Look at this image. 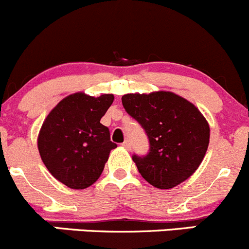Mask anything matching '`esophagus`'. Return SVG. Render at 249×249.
Returning <instances> with one entry per match:
<instances>
[{
	"mask_svg": "<svg viewBox=\"0 0 249 249\" xmlns=\"http://www.w3.org/2000/svg\"><path fill=\"white\" fill-rule=\"evenodd\" d=\"M123 147H125V148H126V149H130V147H131V146H130V141H129V140H126V141L123 142Z\"/></svg>",
	"mask_w": 249,
	"mask_h": 249,
	"instance_id": "1",
	"label": "esophagus"
}]
</instances>
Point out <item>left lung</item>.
<instances>
[{"instance_id":"1","label":"left lung","mask_w":249,"mask_h":249,"mask_svg":"<svg viewBox=\"0 0 249 249\" xmlns=\"http://www.w3.org/2000/svg\"><path fill=\"white\" fill-rule=\"evenodd\" d=\"M122 102L149 140L146 156H132L142 178L161 190L187 180L203 160L211 136L198 108L169 91L127 93Z\"/></svg>"}]
</instances>
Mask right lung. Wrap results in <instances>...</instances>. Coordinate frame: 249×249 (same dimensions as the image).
Instances as JSON below:
<instances>
[{
  "label": "right lung",
  "instance_id": "1",
  "mask_svg": "<svg viewBox=\"0 0 249 249\" xmlns=\"http://www.w3.org/2000/svg\"><path fill=\"white\" fill-rule=\"evenodd\" d=\"M114 101L113 95L100 97L76 92L60 101L46 117L37 137L41 159L51 174L74 190L97 181L117 144L109 130L101 124Z\"/></svg>",
  "mask_w": 249,
  "mask_h": 249
}]
</instances>
